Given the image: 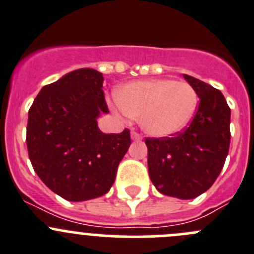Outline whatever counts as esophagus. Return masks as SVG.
<instances>
[{"instance_id": "1", "label": "esophagus", "mask_w": 254, "mask_h": 254, "mask_svg": "<svg viewBox=\"0 0 254 254\" xmlns=\"http://www.w3.org/2000/svg\"><path fill=\"white\" fill-rule=\"evenodd\" d=\"M131 137H132V139H134V141H141V139H142L141 134L137 133L136 131H132L131 132Z\"/></svg>"}]
</instances>
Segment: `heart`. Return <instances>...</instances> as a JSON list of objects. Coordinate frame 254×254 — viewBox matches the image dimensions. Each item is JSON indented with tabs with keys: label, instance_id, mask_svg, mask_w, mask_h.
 <instances>
[{
	"label": "heart",
	"instance_id": "1",
	"mask_svg": "<svg viewBox=\"0 0 254 254\" xmlns=\"http://www.w3.org/2000/svg\"><path fill=\"white\" fill-rule=\"evenodd\" d=\"M126 116L139 118L149 136L168 137L186 128L197 110L198 96L190 83L171 78L134 81L116 93Z\"/></svg>",
	"mask_w": 254,
	"mask_h": 254
}]
</instances>
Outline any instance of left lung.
I'll return each mask as SVG.
<instances>
[{
	"label": "left lung",
	"mask_w": 254,
	"mask_h": 254,
	"mask_svg": "<svg viewBox=\"0 0 254 254\" xmlns=\"http://www.w3.org/2000/svg\"><path fill=\"white\" fill-rule=\"evenodd\" d=\"M199 103L193 120L171 137L146 138L148 173L162 194L181 199L206 192L221 173L231 143V108L219 89L183 74Z\"/></svg>",
	"instance_id": "left-lung-1"
}]
</instances>
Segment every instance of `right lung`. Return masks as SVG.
<instances>
[{"mask_svg":"<svg viewBox=\"0 0 254 254\" xmlns=\"http://www.w3.org/2000/svg\"><path fill=\"white\" fill-rule=\"evenodd\" d=\"M103 76L92 68L72 71L43 87L28 111V157L52 192L71 202L106 194L131 144L129 129L106 134L97 117L108 113Z\"/></svg>","mask_w":254,"mask_h":254,"instance_id":"add662e5","label":"right lung"}]
</instances>
